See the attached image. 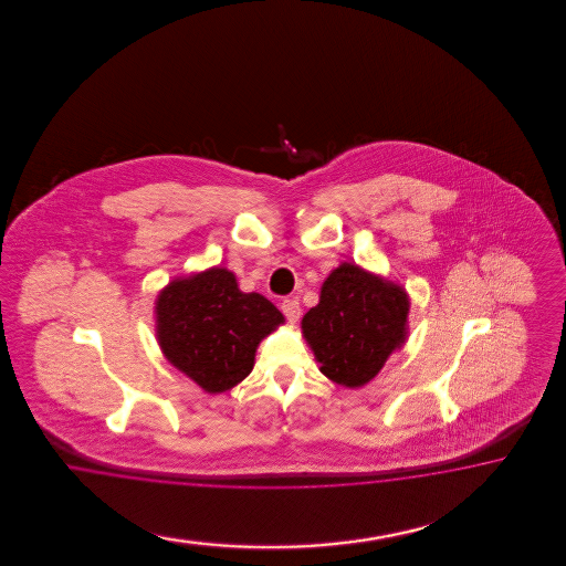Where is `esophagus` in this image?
I'll use <instances>...</instances> for the list:
<instances>
[{
	"label": "esophagus",
	"instance_id": "1",
	"mask_svg": "<svg viewBox=\"0 0 566 566\" xmlns=\"http://www.w3.org/2000/svg\"><path fill=\"white\" fill-rule=\"evenodd\" d=\"M280 308H282V313L286 315V319H289L291 324L298 322V317H301V305H298L296 298H284Z\"/></svg>",
	"mask_w": 566,
	"mask_h": 566
}]
</instances>
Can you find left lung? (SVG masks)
I'll return each instance as SVG.
<instances>
[{"mask_svg":"<svg viewBox=\"0 0 566 566\" xmlns=\"http://www.w3.org/2000/svg\"><path fill=\"white\" fill-rule=\"evenodd\" d=\"M409 294L381 275L343 263L301 322L319 371L346 388L371 381L407 340Z\"/></svg>","mask_w":566,"mask_h":566,"instance_id":"1","label":"left lung"}]
</instances>
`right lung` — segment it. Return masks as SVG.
<instances>
[{"label":"right lung","mask_w":566,"mask_h":566,"mask_svg":"<svg viewBox=\"0 0 566 566\" xmlns=\"http://www.w3.org/2000/svg\"><path fill=\"white\" fill-rule=\"evenodd\" d=\"M284 315L258 292H242L226 268L171 280L155 301V334L171 365L209 395L253 371L258 346Z\"/></svg>","instance_id":"1"}]
</instances>
